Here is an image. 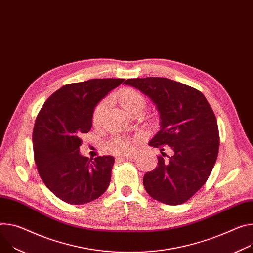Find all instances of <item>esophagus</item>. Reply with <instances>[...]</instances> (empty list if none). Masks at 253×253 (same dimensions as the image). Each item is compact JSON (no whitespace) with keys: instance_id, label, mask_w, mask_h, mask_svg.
<instances>
[{"instance_id":"obj_1","label":"esophagus","mask_w":253,"mask_h":253,"mask_svg":"<svg viewBox=\"0 0 253 253\" xmlns=\"http://www.w3.org/2000/svg\"><path fill=\"white\" fill-rule=\"evenodd\" d=\"M133 157V154H125V155H122L121 157L119 158H126V159H131Z\"/></svg>"}]
</instances>
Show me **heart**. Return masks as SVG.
Here are the masks:
<instances>
[{
	"label": "heart",
	"instance_id": "1",
	"mask_svg": "<svg viewBox=\"0 0 253 253\" xmlns=\"http://www.w3.org/2000/svg\"><path fill=\"white\" fill-rule=\"evenodd\" d=\"M119 103L121 107L127 112H131L133 109L138 107H144L145 100L143 96L135 89L132 88H125L122 89L119 94ZM108 106V102H103L98 106L94 114V123H99L102 116L104 115ZM109 148L116 152V153H129L133 148V143L130 139L124 138V137H118V138H114L109 143Z\"/></svg>",
	"mask_w": 253,
	"mask_h": 253
}]
</instances>
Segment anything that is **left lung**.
Returning a JSON list of instances; mask_svg holds the SVG:
<instances>
[{
	"label": "left lung",
	"mask_w": 253,
	"mask_h": 253,
	"mask_svg": "<svg viewBox=\"0 0 253 253\" xmlns=\"http://www.w3.org/2000/svg\"><path fill=\"white\" fill-rule=\"evenodd\" d=\"M125 85L139 89L155 105L159 130L148 142L166 147L172 155L158 156L156 168L143 176V186L154 200L178 205L194 196L208 179L219 151L215 114L200 90L166 78L128 79Z\"/></svg>",
	"instance_id": "1"
}]
</instances>
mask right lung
<instances>
[{
  "label": "right lung",
  "mask_w": 253,
  "mask_h": 253,
  "mask_svg": "<svg viewBox=\"0 0 253 253\" xmlns=\"http://www.w3.org/2000/svg\"><path fill=\"white\" fill-rule=\"evenodd\" d=\"M124 79H94L61 86L41 108L33 130V150L40 177L57 198L83 205L108 189L115 159H89L80 152L81 136L93 126L98 104Z\"/></svg>",
  "instance_id": "add662e5"
}]
</instances>
